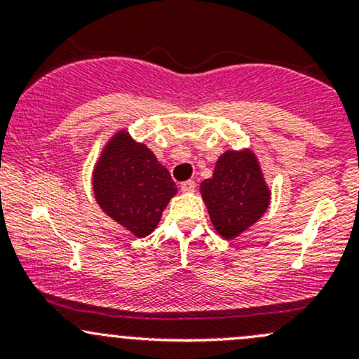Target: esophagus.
<instances>
[{
	"instance_id": "esophagus-1",
	"label": "esophagus",
	"mask_w": 359,
	"mask_h": 359,
	"mask_svg": "<svg viewBox=\"0 0 359 359\" xmlns=\"http://www.w3.org/2000/svg\"><path fill=\"white\" fill-rule=\"evenodd\" d=\"M180 189H182V192H191L196 189V182L194 180H185V182L180 184Z\"/></svg>"
}]
</instances>
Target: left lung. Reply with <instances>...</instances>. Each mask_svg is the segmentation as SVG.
Listing matches in <instances>:
<instances>
[{"mask_svg":"<svg viewBox=\"0 0 359 359\" xmlns=\"http://www.w3.org/2000/svg\"><path fill=\"white\" fill-rule=\"evenodd\" d=\"M209 217L226 240L240 236L270 205V189L251 150H228L217 158L211 179L201 184Z\"/></svg>","mask_w":359,"mask_h":359,"instance_id":"obj_1","label":"left lung"}]
</instances>
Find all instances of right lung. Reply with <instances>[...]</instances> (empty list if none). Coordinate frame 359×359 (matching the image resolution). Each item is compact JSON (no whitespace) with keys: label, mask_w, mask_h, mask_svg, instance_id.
I'll return each mask as SVG.
<instances>
[{"label":"right lung","mask_w":359,"mask_h":359,"mask_svg":"<svg viewBox=\"0 0 359 359\" xmlns=\"http://www.w3.org/2000/svg\"><path fill=\"white\" fill-rule=\"evenodd\" d=\"M100 208L137 238L148 236L160 222L177 185L154 151L118 131L104 147L93 172Z\"/></svg>","instance_id":"1"}]
</instances>
